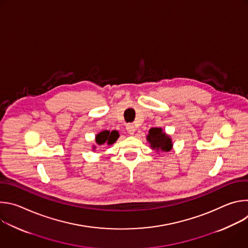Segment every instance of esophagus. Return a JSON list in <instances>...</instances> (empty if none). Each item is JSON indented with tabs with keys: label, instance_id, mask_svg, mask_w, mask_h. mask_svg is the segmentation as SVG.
<instances>
[{
	"label": "esophagus",
	"instance_id": "esophagus-1",
	"mask_svg": "<svg viewBox=\"0 0 248 248\" xmlns=\"http://www.w3.org/2000/svg\"><path fill=\"white\" fill-rule=\"evenodd\" d=\"M126 130H127V132H128L130 135H132V134H134V132H135V127H134L133 124H126Z\"/></svg>",
	"mask_w": 248,
	"mask_h": 248
}]
</instances>
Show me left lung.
Returning <instances> with one entry per match:
<instances>
[{
    "mask_svg": "<svg viewBox=\"0 0 248 248\" xmlns=\"http://www.w3.org/2000/svg\"><path fill=\"white\" fill-rule=\"evenodd\" d=\"M150 148L156 152H169L172 148V141L169 134L163 131L161 127H152L146 136Z\"/></svg>",
    "mask_w": 248,
    "mask_h": 248,
    "instance_id": "1",
    "label": "left lung"
}]
</instances>
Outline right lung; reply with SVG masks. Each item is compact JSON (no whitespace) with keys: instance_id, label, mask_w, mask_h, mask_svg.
<instances>
[{"instance_id":"obj_1","label":"right lung","mask_w":248,"mask_h":248,"mask_svg":"<svg viewBox=\"0 0 248 248\" xmlns=\"http://www.w3.org/2000/svg\"><path fill=\"white\" fill-rule=\"evenodd\" d=\"M120 137V134L117 130H103L96 134L95 136V142L98 145H103V144H107V145H112L114 144L118 138ZM93 150L96 149V145H93Z\"/></svg>"}]
</instances>
